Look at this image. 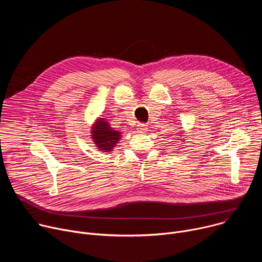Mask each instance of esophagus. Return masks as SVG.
Instances as JSON below:
<instances>
[{"label": "esophagus", "mask_w": 262, "mask_h": 262, "mask_svg": "<svg viewBox=\"0 0 262 262\" xmlns=\"http://www.w3.org/2000/svg\"><path fill=\"white\" fill-rule=\"evenodd\" d=\"M137 129H138V132H139L140 134H145V133L147 132V127H146L145 124H139Z\"/></svg>", "instance_id": "esophagus-1"}]
</instances>
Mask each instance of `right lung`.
Listing matches in <instances>:
<instances>
[{
    "instance_id": "right-lung-1",
    "label": "right lung",
    "mask_w": 262,
    "mask_h": 262,
    "mask_svg": "<svg viewBox=\"0 0 262 262\" xmlns=\"http://www.w3.org/2000/svg\"><path fill=\"white\" fill-rule=\"evenodd\" d=\"M90 133L95 146L103 154L113 151L122 136L120 130H115L105 118L100 117H98L92 124Z\"/></svg>"
}]
</instances>
